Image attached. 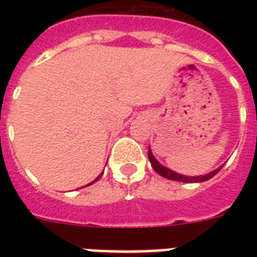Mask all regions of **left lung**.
<instances>
[{
  "label": "left lung",
  "mask_w": 257,
  "mask_h": 257,
  "mask_svg": "<svg viewBox=\"0 0 257 257\" xmlns=\"http://www.w3.org/2000/svg\"><path fill=\"white\" fill-rule=\"evenodd\" d=\"M148 159L149 161H151V165H152V168L155 169V171L159 173L160 176H163V177H165V179L168 180H173V181H180V183H203V181H207V180L212 179L213 176L217 173V172L221 169V167L217 169H215V171L209 172V173H207V175H201V176H185V175H180V173H177V172L172 171V169L167 168V167H164L163 164H160L159 161L156 160V157L153 156L152 151H151V148L148 149Z\"/></svg>",
  "instance_id": "1"
}]
</instances>
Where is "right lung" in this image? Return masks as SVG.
I'll return each mask as SVG.
<instances>
[{"mask_svg":"<svg viewBox=\"0 0 257 257\" xmlns=\"http://www.w3.org/2000/svg\"><path fill=\"white\" fill-rule=\"evenodd\" d=\"M102 173H104V172H102ZM102 173H101V175H100V176H98V177H97V179H96V180H94V181H92V183H90V184H93V183H96V181H97V180H98V179H100V177H101V176H102ZM90 184H88V185H90ZM88 185H86V187H88Z\"/></svg>","mask_w":257,"mask_h":257,"instance_id":"1","label":"right lung"}]
</instances>
